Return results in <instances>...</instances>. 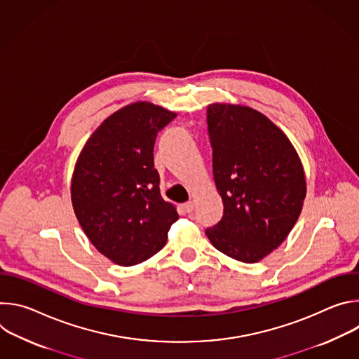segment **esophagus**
Masks as SVG:
<instances>
[{
  "label": "esophagus",
  "mask_w": 359,
  "mask_h": 359,
  "mask_svg": "<svg viewBox=\"0 0 359 359\" xmlns=\"http://www.w3.org/2000/svg\"><path fill=\"white\" fill-rule=\"evenodd\" d=\"M182 209L184 210V213H191V212H193V209H194V204H193V201H187V203L182 204Z\"/></svg>",
  "instance_id": "34e87169"
}]
</instances>
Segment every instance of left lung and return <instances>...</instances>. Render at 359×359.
<instances>
[{"label":"left lung","instance_id":"left-lung-1","mask_svg":"<svg viewBox=\"0 0 359 359\" xmlns=\"http://www.w3.org/2000/svg\"><path fill=\"white\" fill-rule=\"evenodd\" d=\"M208 126L224 210L206 234L229 257L257 263L298 220L306 193L301 161L284 132L248 107L212 104Z\"/></svg>","mask_w":359,"mask_h":359}]
</instances>
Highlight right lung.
I'll return each instance as SVG.
<instances>
[{"mask_svg": "<svg viewBox=\"0 0 359 359\" xmlns=\"http://www.w3.org/2000/svg\"><path fill=\"white\" fill-rule=\"evenodd\" d=\"M176 114L135 102L107 118L76 161L71 198L76 219L95 248L129 267L156 254L179 219L163 200L153 162L158 132Z\"/></svg>", "mask_w": 359, "mask_h": 359, "instance_id": "right-lung-1", "label": "right lung"}]
</instances>
